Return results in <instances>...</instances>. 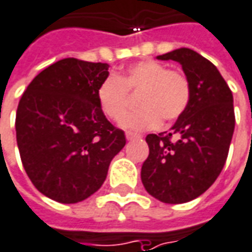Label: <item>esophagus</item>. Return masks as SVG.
Wrapping results in <instances>:
<instances>
[{
    "label": "esophagus",
    "mask_w": 252,
    "mask_h": 252,
    "mask_svg": "<svg viewBox=\"0 0 252 252\" xmlns=\"http://www.w3.org/2000/svg\"><path fill=\"white\" fill-rule=\"evenodd\" d=\"M126 138H127V140H134V138H140V134L131 133V131H126Z\"/></svg>",
    "instance_id": "1"
}]
</instances>
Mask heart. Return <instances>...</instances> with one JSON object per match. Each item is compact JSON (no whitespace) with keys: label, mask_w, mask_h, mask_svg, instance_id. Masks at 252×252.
Returning <instances> with one entry per match:
<instances>
[{"label":"heart","mask_w":252,"mask_h":252,"mask_svg":"<svg viewBox=\"0 0 252 252\" xmlns=\"http://www.w3.org/2000/svg\"><path fill=\"white\" fill-rule=\"evenodd\" d=\"M140 92V108L125 117L122 126L129 130H154L160 122L171 123L188 109L192 85L185 72L169 70L155 60H141L119 75H109L97 88V101L108 119L119 122L128 106L129 93Z\"/></svg>","instance_id":"obj_1"}]
</instances>
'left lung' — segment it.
Instances as JSON below:
<instances>
[{"label": "left lung", "instance_id": "left-lung-1", "mask_svg": "<svg viewBox=\"0 0 252 252\" xmlns=\"http://www.w3.org/2000/svg\"><path fill=\"white\" fill-rule=\"evenodd\" d=\"M158 59L181 64L192 98L170 133L145 137L149 155L141 181L158 200L178 204L204 193L223 169L235 130L233 96L216 65L195 50L181 48Z\"/></svg>", "mask_w": 252, "mask_h": 252}]
</instances>
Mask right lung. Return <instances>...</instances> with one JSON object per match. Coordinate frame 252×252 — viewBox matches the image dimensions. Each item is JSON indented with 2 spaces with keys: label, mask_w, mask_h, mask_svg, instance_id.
<instances>
[{
  "label": "right lung",
  "mask_w": 252,
  "mask_h": 252,
  "mask_svg": "<svg viewBox=\"0 0 252 252\" xmlns=\"http://www.w3.org/2000/svg\"><path fill=\"white\" fill-rule=\"evenodd\" d=\"M108 67L74 57L59 60L31 81L19 101L20 159L32 185L52 200L70 204L93 195L126 144L123 130L97 101Z\"/></svg>",
  "instance_id": "add662e5"
}]
</instances>
